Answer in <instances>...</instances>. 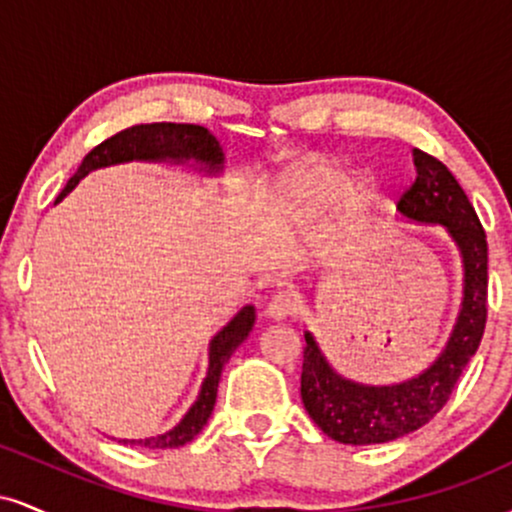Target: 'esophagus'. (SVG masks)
Instances as JSON below:
<instances>
[{
	"mask_svg": "<svg viewBox=\"0 0 512 512\" xmlns=\"http://www.w3.org/2000/svg\"><path fill=\"white\" fill-rule=\"evenodd\" d=\"M298 308H301V303L291 291H276L272 301L267 303V315L274 317V320H286V317L296 315Z\"/></svg>",
	"mask_w": 512,
	"mask_h": 512,
	"instance_id": "obj_1",
	"label": "esophagus"
}]
</instances>
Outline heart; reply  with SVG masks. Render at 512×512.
I'll use <instances>...</instances> for the list:
<instances>
[{"instance_id": "heart-1", "label": "heart", "mask_w": 512, "mask_h": 512, "mask_svg": "<svg viewBox=\"0 0 512 512\" xmlns=\"http://www.w3.org/2000/svg\"><path fill=\"white\" fill-rule=\"evenodd\" d=\"M342 180L344 175L339 173L337 168L320 166V168L308 170V173H303L301 178H298L296 192L310 204V207H322V204L330 202V199L342 190ZM366 199H368L366 187H356V190H351L349 204L351 207H363Z\"/></svg>"}]
</instances>
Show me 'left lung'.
<instances>
[{
	"label": "left lung",
	"instance_id": "8db88e82",
	"mask_svg": "<svg viewBox=\"0 0 512 512\" xmlns=\"http://www.w3.org/2000/svg\"><path fill=\"white\" fill-rule=\"evenodd\" d=\"M416 180L397 207L414 221L443 223L460 245L464 260L462 313L443 354L419 378L390 387H366L344 380L330 368L305 334L301 397L310 419L332 440L344 445L387 443L416 431L440 409L460 380L469 358L477 354L486 327L489 298V245L477 211L443 161L414 149Z\"/></svg>",
	"mask_w": 512,
	"mask_h": 512
}]
</instances>
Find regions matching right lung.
<instances>
[{"label": "right lung", "instance_id": "obj_1", "mask_svg": "<svg viewBox=\"0 0 512 512\" xmlns=\"http://www.w3.org/2000/svg\"><path fill=\"white\" fill-rule=\"evenodd\" d=\"M134 158H195V161H202L204 166H209L211 170H219L223 163L219 142H216V137L207 127L187 125V122L185 125H182V122H146V125L122 129V132L105 139V142L93 146L84 161H81V166L76 168L74 178H69L67 187H64L62 195L57 197V202L72 190L76 182L84 178L88 170L113 166V163L122 161H134ZM252 322H255V308H252V305H245V308L240 310L219 334H216L214 342L209 346V373L207 378H204L202 392H199L192 409L185 414V419H182L173 431L156 438L129 440V443L144 445V448H180V445L190 443V440L202 431L204 424H207L211 409H214L223 363L231 358L240 342L248 337L252 330Z\"/></svg>", "mask_w": 512, "mask_h": 512}]
</instances>
